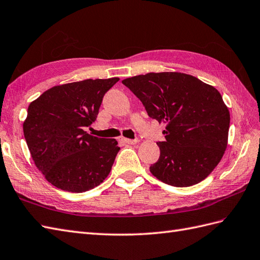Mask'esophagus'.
<instances>
[{"label": "esophagus", "mask_w": 260, "mask_h": 260, "mask_svg": "<svg viewBox=\"0 0 260 260\" xmlns=\"http://www.w3.org/2000/svg\"><path fill=\"white\" fill-rule=\"evenodd\" d=\"M122 141L126 144H128V145H135L138 142L137 139H128V138H122Z\"/></svg>", "instance_id": "esophagus-1"}]
</instances>
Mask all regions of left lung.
<instances>
[{
	"instance_id": "8db88e82",
	"label": "left lung",
	"mask_w": 260,
	"mask_h": 260,
	"mask_svg": "<svg viewBox=\"0 0 260 260\" xmlns=\"http://www.w3.org/2000/svg\"><path fill=\"white\" fill-rule=\"evenodd\" d=\"M122 83L141 100L150 118L166 124L160 157L149 170L174 187L208 177L228 147L230 112L214 86L181 72H150Z\"/></svg>"
}]
</instances>
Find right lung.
<instances>
[{
	"label": "right lung",
	"mask_w": 260,
	"mask_h": 260,
	"mask_svg": "<svg viewBox=\"0 0 260 260\" xmlns=\"http://www.w3.org/2000/svg\"><path fill=\"white\" fill-rule=\"evenodd\" d=\"M118 80L56 85L29 104L23 124L26 143L36 167L56 188L80 193L109 176L119 150L117 142L83 128L95 121L104 94Z\"/></svg>",
	"instance_id": "1"
}]
</instances>
